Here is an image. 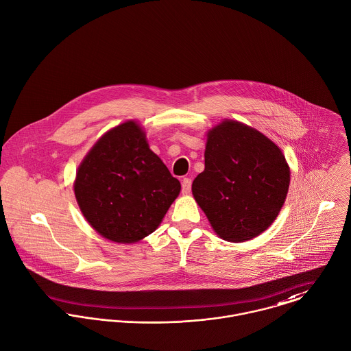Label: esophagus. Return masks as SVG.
I'll use <instances>...</instances> for the list:
<instances>
[{
  "instance_id": "34e87169",
  "label": "esophagus",
  "mask_w": 351,
  "mask_h": 351,
  "mask_svg": "<svg viewBox=\"0 0 351 351\" xmlns=\"http://www.w3.org/2000/svg\"><path fill=\"white\" fill-rule=\"evenodd\" d=\"M182 193L183 195H189L191 193V179L184 178L182 182Z\"/></svg>"
}]
</instances>
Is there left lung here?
<instances>
[{"label": "left lung", "instance_id": "1", "mask_svg": "<svg viewBox=\"0 0 351 351\" xmlns=\"http://www.w3.org/2000/svg\"><path fill=\"white\" fill-rule=\"evenodd\" d=\"M204 171L193 182L195 202L215 234L245 242L264 233L287 199L291 169L260 130L223 119L207 130Z\"/></svg>", "mask_w": 351, "mask_h": 351}]
</instances>
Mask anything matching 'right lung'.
I'll list each match as a JSON object with an SVG mask.
<instances>
[{"label":"right lung","instance_id":"add662e5","mask_svg":"<svg viewBox=\"0 0 351 351\" xmlns=\"http://www.w3.org/2000/svg\"><path fill=\"white\" fill-rule=\"evenodd\" d=\"M180 190V182L149 148L144 128L134 119L97 140L74 180L83 217L116 243H134L154 233Z\"/></svg>","mask_w":351,"mask_h":351}]
</instances>
